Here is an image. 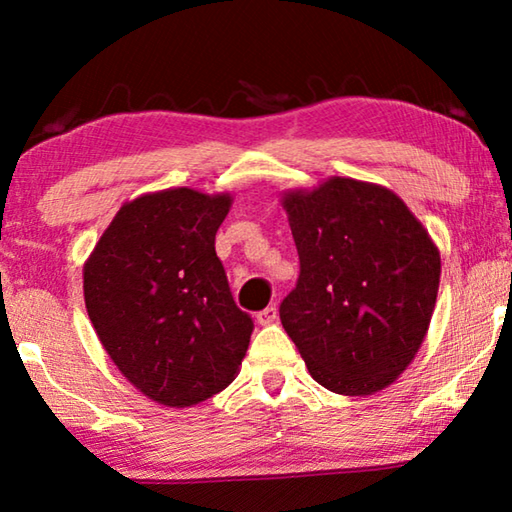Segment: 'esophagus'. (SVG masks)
Here are the masks:
<instances>
[{
    "instance_id": "esophagus-1",
    "label": "esophagus",
    "mask_w": 512,
    "mask_h": 512,
    "mask_svg": "<svg viewBox=\"0 0 512 512\" xmlns=\"http://www.w3.org/2000/svg\"><path fill=\"white\" fill-rule=\"evenodd\" d=\"M275 318H277V307L271 305V307H266V309L259 311L257 323L259 325H271V323H275Z\"/></svg>"
}]
</instances>
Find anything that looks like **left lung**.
Masks as SVG:
<instances>
[{"label": "left lung", "instance_id": "left-lung-1", "mask_svg": "<svg viewBox=\"0 0 512 512\" xmlns=\"http://www.w3.org/2000/svg\"><path fill=\"white\" fill-rule=\"evenodd\" d=\"M300 275L280 320L320 386L372 395L418 354L440 255L391 189L332 178L284 196Z\"/></svg>", "mask_w": 512, "mask_h": 512}]
</instances>
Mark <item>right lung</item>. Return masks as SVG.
<instances>
[{"label":"right lung","instance_id":"right-lung-1","mask_svg":"<svg viewBox=\"0 0 512 512\" xmlns=\"http://www.w3.org/2000/svg\"><path fill=\"white\" fill-rule=\"evenodd\" d=\"M230 196L178 187L126 203L83 268L99 341L135 388L192 406L239 372L253 318L237 307L216 257Z\"/></svg>","mask_w":512,"mask_h":512}]
</instances>
